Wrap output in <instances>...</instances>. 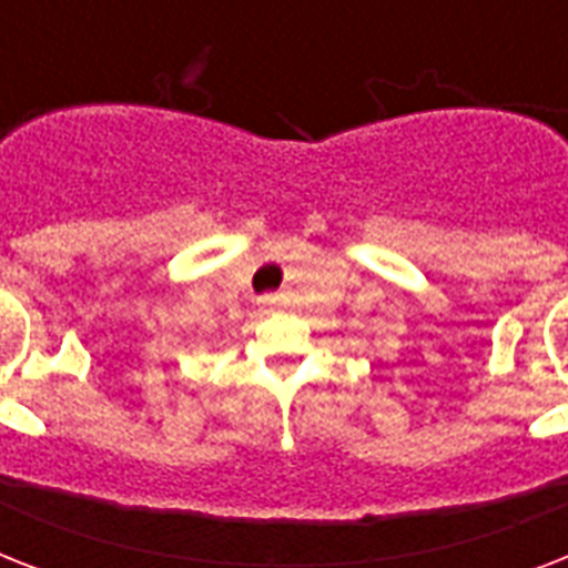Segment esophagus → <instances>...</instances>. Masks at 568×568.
Instances as JSON below:
<instances>
[{"label": "esophagus", "mask_w": 568, "mask_h": 568, "mask_svg": "<svg viewBox=\"0 0 568 568\" xmlns=\"http://www.w3.org/2000/svg\"><path fill=\"white\" fill-rule=\"evenodd\" d=\"M258 303H262V310L271 312V310H276V303H280V301H276V294H265V297H262Z\"/></svg>", "instance_id": "obj_1"}]
</instances>
